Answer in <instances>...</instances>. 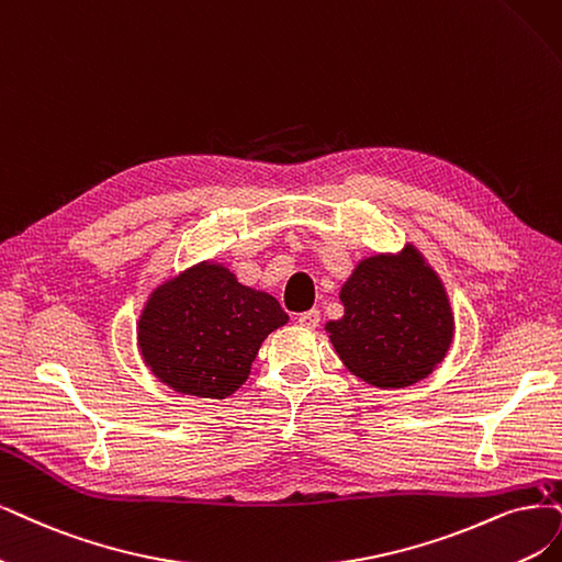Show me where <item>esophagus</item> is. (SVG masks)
<instances>
[{
  "instance_id": "esophagus-1",
  "label": "esophagus",
  "mask_w": 562,
  "mask_h": 562,
  "mask_svg": "<svg viewBox=\"0 0 562 562\" xmlns=\"http://www.w3.org/2000/svg\"><path fill=\"white\" fill-rule=\"evenodd\" d=\"M299 324L303 326V328H307V330H313V328H317L319 326V310H307V313H303V315H299Z\"/></svg>"
}]
</instances>
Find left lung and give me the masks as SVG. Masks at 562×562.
<instances>
[{
  "mask_svg": "<svg viewBox=\"0 0 562 562\" xmlns=\"http://www.w3.org/2000/svg\"><path fill=\"white\" fill-rule=\"evenodd\" d=\"M345 315L326 322L336 355L361 382L405 389L432 375L453 345L449 294L422 249L363 257L340 286Z\"/></svg>",
  "mask_w": 562,
  "mask_h": 562,
  "instance_id": "left-lung-1",
  "label": "left lung"
}]
</instances>
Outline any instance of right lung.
<instances>
[{
  "mask_svg": "<svg viewBox=\"0 0 562 562\" xmlns=\"http://www.w3.org/2000/svg\"><path fill=\"white\" fill-rule=\"evenodd\" d=\"M286 322L268 292L207 259L153 289L136 322V347L161 384L222 401L247 382L261 342Z\"/></svg>",
  "mask_w": 562,
  "mask_h": 562,
  "instance_id": "add662e5",
  "label": "right lung"
}]
</instances>
